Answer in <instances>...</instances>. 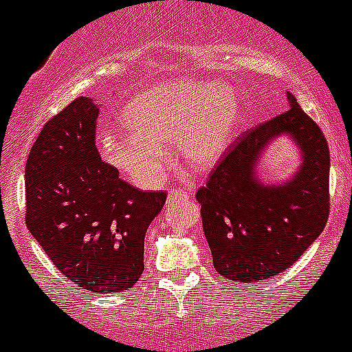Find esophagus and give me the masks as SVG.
Returning <instances> with one entry per match:
<instances>
[{
    "mask_svg": "<svg viewBox=\"0 0 352 352\" xmlns=\"http://www.w3.org/2000/svg\"><path fill=\"white\" fill-rule=\"evenodd\" d=\"M188 197H190V193L185 192V190H179V188H170L169 190V202L186 201Z\"/></svg>",
    "mask_w": 352,
    "mask_h": 352,
    "instance_id": "obj_1",
    "label": "esophagus"
}]
</instances>
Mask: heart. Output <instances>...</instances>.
<instances>
[{
  "label": "heart",
  "mask_w": 352,
  "mask_h": 352,
  "mask_svg": "<svg viewBox=\"0 0 352 352\" xmlns=\"http://www.w3.org/2000/svg\"><path fill=\"white\" fill-rule=\"evenodd\" d=\"M239 99L227 83L176 80L144 90L125 106L127 134H102L99 151L132 183L151 188L176 143L179 159L197 169L214 166L234 140Z\"/></svg>",
  "instance_id": "obj_1"
}]
</instances>
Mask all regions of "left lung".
<instances>
[{"instance_id":"left-lung-1","label":"left lung","mask_w":352,"mask_h":352,"mask_svg":"<svg viewBox=\"0 0 352 352\" xmlns=\"http://www.w3.org/2000/svg\"><path fill=\"white\" fill-rule=\"evenodd\" d=\"M289 108L244 132L197 192L202 228L216 272L235 283H262L289 269L323 232L330 212V151L314 120L286 92ZM301 151L292 178L263 184L257 162L277 137Z\"/></svg>"}]
</instances>
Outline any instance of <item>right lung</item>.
<instances>
[{
  "label": "right lung",
  "instance_id": "add662e5",
  "mask_svg": "<svg viewBox=\"0 0 352 352\" xmlns=\"http://www.w3.org/2000/svg\"><path fill=\"white\" fill-rule=\"evenodd\" d=\"M99 104L80 96L47 122L25 162V225L60 274L96 295L132 288L166 192L118 178L96 148Z\"/></svg>",
  "mask_w": 352,
  "mask_h": 352
}]
</instances>
